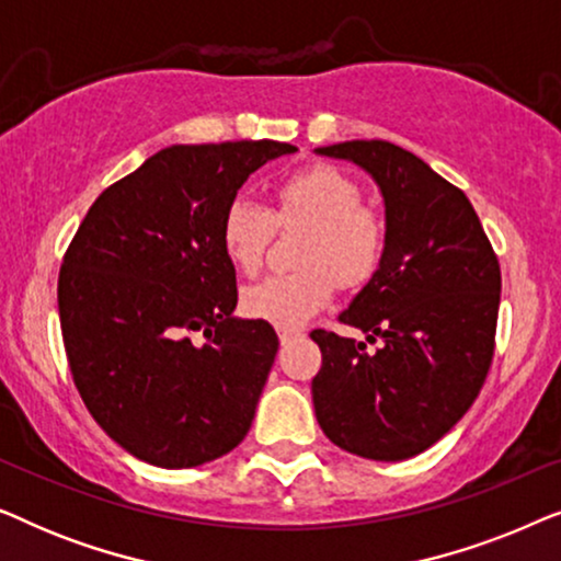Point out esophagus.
<instances>
[{"instance_id": "obj_1", "label": "esophagus", "mask_w": 561, "mask_h": 561, "mask_svg": "<svg viewBox=\"0 0 561 561\" xmlns=\"http://www.w3.org/2000/svg\"><path fill=\"white\" fill-rule=\"evenodd\" d=\"M298 336H304L301 332H298V329H280V332H278V340H280L283 347H286V344H290V342H296Z\"/></svg>"}]
</instances>
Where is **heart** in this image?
I'll use <instances>...</instances> for the list:
<instances>
[{"label": "heart", "instance_id": "b5f03b06", "mask_svg": "<svg viewBox=\"0 0 561 561\" xmlns=\"http://www.w3.org/2000/svg\"><path fill=\"white\" fill-rule=\"evenodd\" d=\"M271 214L250 198L229 202L221 217V248L237 271L255 275L265 263L275 221L309 225L298 250L301 271L267 275L244 288L242 309L250 319L278 329H298L332 301L336 280L363 288L380 271L388 250V221L363 202V186L340 168L317 163L288 175L275 191Z\"/></svg>", "mask_w": 561, "mask_h": 561}]
</instances>
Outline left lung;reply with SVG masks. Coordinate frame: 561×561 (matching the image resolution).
I'll list each match as a JSON object with an SVG mask.
<instances>
[{
  "instance_id": "1",
  "label": "left lung",
  "mask_w": 561,
  "mask_h": 561,
  "mask_svg": "<svg viewBox=\"0 0 561 561\" xmlns=\"http://www.w3.org/2000/svg\"><path fill=\"white\" fill-rule=\"evenodd\" d=\"M352 160L380 186L388 250L340 321L378 350L324 329L311 340L317 421L336 447L398 462L432 447L465 416L495 352L501 265L465 191L386 140L317 148Z\"/></svg>"
}]
</instances>
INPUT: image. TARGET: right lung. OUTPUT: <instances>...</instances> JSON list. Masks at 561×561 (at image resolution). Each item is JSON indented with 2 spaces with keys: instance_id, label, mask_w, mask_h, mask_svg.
Returning <instances> with one entry per match:
<instances>
[{
  "instance_id": "right-lung-1",
  "label": "right lung",
  "mask_w": 561,
  "mask_h": 561,
  "mask_svg": "<svg viewBox=\"0 0 561 561\" xmlns=\"http://www.w3.org/2000/svg\"><path fill=\"white\" fill-rule=\"evenodd\" d=\"M275 140L173 145L91 204L58 275L73 382L99 426L142 462H211L250 432L278 334L234 319L221 217Z\"/></svg>"
}]
</instances>
